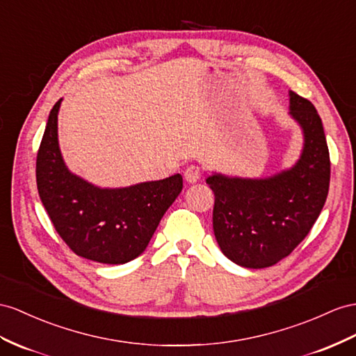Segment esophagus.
I'll use <instances>...</instances> for the list:
<instances>
[{"instance_id":"esophagus-1","label":"esophagus","mask_w":356,"mask_h":356,"mask_svg":"<svg viewBox=\"0 0 356 356\" xmlns=\"http://www.w3.org/2000/svg\"><path fill=\"white\" fill-rule=\"evenodd\" d=\"M200 176H202V171H200L197 165H189L185 170V180L188 184H195V181L200 179Z\"/></svg>"}]
</instances>
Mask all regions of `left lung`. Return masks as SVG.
<instances>
[{
	"label": "left lung",
	"instance_id": "left-lung-1",
	"mask_svg": "<svg viewBox=\"0 0 356 356\" xmlns=\"http://www.w3.org/2000/svg\"><path fill=\"white\" fill-rule=\"evenodd\" d=\"M290 115L304 134L293 167L265 179L212 175L213 233L227 259L261 269L287 257L321 215L330 189L331 162L314 105L290 91Z\"/></svg>",
	"mask_w": 356,
	"mask_h": 356
}]
</instances>
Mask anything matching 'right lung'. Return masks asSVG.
<instances>
[{"label":"right lung","instance_id":"add662e5","mask_svg":"<svg viewBox=\"0 0 356 356\" xmlns=\"http://www.w3.org/2000/svg\"><path fill=\"white\" fill-rule=\"evenodd\" d=\"M60 99L49 113L35 161L42 203L76 256L123 265L147 248L167 209L184 188L180 175L126 188H99L70 172L58 147Z\"/></svg>","mask_w":356,"mask_h":356}]
</instances>
